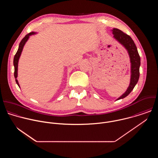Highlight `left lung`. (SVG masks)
Returning a JSON list of instances; mask_svg holds the SVG:
<instances>
[{"label": "left lung", "mask_w": 158, "mask_h": 158, "mask_svg": "<svg viewBox=\"0 0 158 158\" xmlns=\"http://www.w3.org/2000/svg\"><path fill=\"white\" fill-rule=\"evenodd\" d=\"M112 34H114V38L117 39L121 44H122L127 50L131 62V77L130 84L126 93L118 99V100H119L123 99L129 95L137 84L139 77L141 59L136 44H134L133 40L129 35L117 28L113 29Z\"/></svg>", "instance_id": "obj_1"}]
</instances>
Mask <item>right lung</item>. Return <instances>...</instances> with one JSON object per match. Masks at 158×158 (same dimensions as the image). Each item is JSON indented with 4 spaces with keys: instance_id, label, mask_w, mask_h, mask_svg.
Masks as SVG:
<instances>
[{
    "instance_id": "right-lung-1",
    "label": "right lung",
    "mask_w": 158,
    "mask_h": 158,
    "mask_svg": "<svg viewBox=\"0 0 158 158\" xmlns=\"http://www.w3.org/2000/svg\"><path fill=\"white\" fill-rule=\"evenodd\" d=\"M35 34L34 32H30L29 34H27L23 39H22V40L20 41V44H19V49L15 54V55L14 56V77H15V81H16V83L17 84V85L19 86V82H18V81L17 80V67H18V61H19V59L20 57V56L21 54V52H22V49H23V48H24V46L25 45L26 41L27 40V39H29V36L32 34Z\"/></svg>"
}]
</instances>
